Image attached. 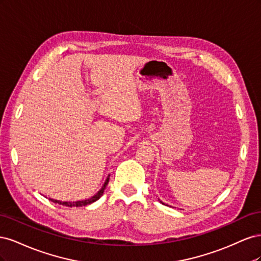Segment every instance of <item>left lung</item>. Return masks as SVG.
<instances>
[{
  "mask_svg": "<svg viewBox=\"0 0 261 261\" xmlns=\"http://www.w3.org/2000/svg\"><path fill=\"white\" fill-rule=\"evenodd\" d=\"M160 202H162V201H160ZM162 203H163V204H165V203H164V202H162Z\"/></svg>",
  "mask_w": 261,
  "mask_h": 261,
  "instance_id": "1",
  "label": "left lung"
}]
</instances>
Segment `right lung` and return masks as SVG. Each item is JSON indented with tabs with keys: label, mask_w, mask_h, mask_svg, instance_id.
Masks as SVG:
<instances>
[{
	"label": "right lung",
	"mask_w": 261,
	"mask_h": 261,
	"mask_svg": "<svg viewBox=\"0 0 261 261\" xmlns=\"http://www.w3.org/2000/svg\"><path fill=\"white\" fill-rule=\"evenodd\" d=\"M109 179H110V175L107 177V179H106V181H105V184L102 185L100 191H99L96 195H93L92 197H90V198H88V199L77 200V201H61V200H57V199L50 198V200L53 201L54 203H59V204H62V206H66V207H83V206H87V204H90V203H92V202H94V201H97V200L100 198V197H101L102 195H103L105 189H106V187H107V185H108V183H109Z\"/></svg>",
	"instance_id": "right-lung-1"
}]
</instances>
